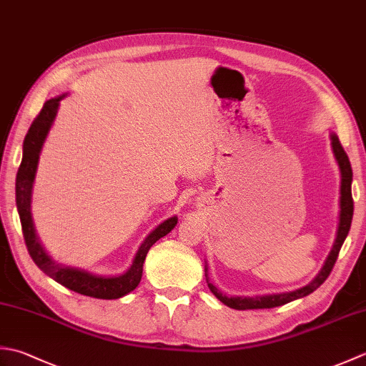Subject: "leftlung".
Listing matches in <instances>:
<instances>
[{
    "instance_id": "1",
    "label": "left lung",
    "mask_w": 366,
    "mask_h": 366,
    "mask_svg": "<svg viewBox=\"0 0 366 366\" xmlns=\"http://www.w3.org/2000/svg\"><path fill=\"white\" fill-rule=\"evenodd\" d=\"M330 143H332V151L333 155H335V160L338 163L340 168V174H341V185H340V217H338V228H337V237L335 242H333L332 250L329 253L327 258L324 261V266L320 270L312 282L308 285L299 287V290L294 291H287V292H274V294H259V295H227L222 291L217 290V287L209 282L207 277V262L204 266V275H206V282L209 290L212 291L217 299L223 302L224 305L234 310H258V308H274V307H282L285 303H290L292 300H297L305 297V295L312 294L320 287L327 277L330 275V272L335 266L338 253L341 250V245H343L345 239L347 237V232L351 229V223H352V214H354V201H352V192H351V185H352V168L351 163H349L347 155L341 146L340 139L337 134H330Z\"/></svg>"
}]
</instances>
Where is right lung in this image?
<instances>
[{
    "label": "right lung",
    "instance_id": "1",
    "mask_svg": "<svg viewBox=\"0 0 366 366\" xmlns=\"http://www.w3.org/2000/svg\"><path fill=\"white\" fill-rule=\"evenodd\" d=\"M66 96L67 92L46 100L41 113H39L34 122L31 124V127L25 137V142H23V157L17 173V179H15V201H17V211L21 222L23 237H25L29 256L36 262V266L41 269L44 274L53 278L54 282H58L59 285H63L71 291L83 295H89V297L107 300L119 299L134 291L139 285V282H142L143 264L147 252H149V248L157 242L160 237L167 236L168 232L176 227L177 217L173 215L169 217V219L163 220L144 237L142 245L138 247L135 258L132 261V266L119 275H99L94 274V272L81 267L66 266V264L56 262L49 253H46L34 229L33 215H31V198H33V185L37 173L39 155L42 152L44 143L46 137H49V132L53 126V122L56 119L59 102Z\"/></svg>",
    "mask_w": 366,
    "mask_h": 366
}]
</instances>
